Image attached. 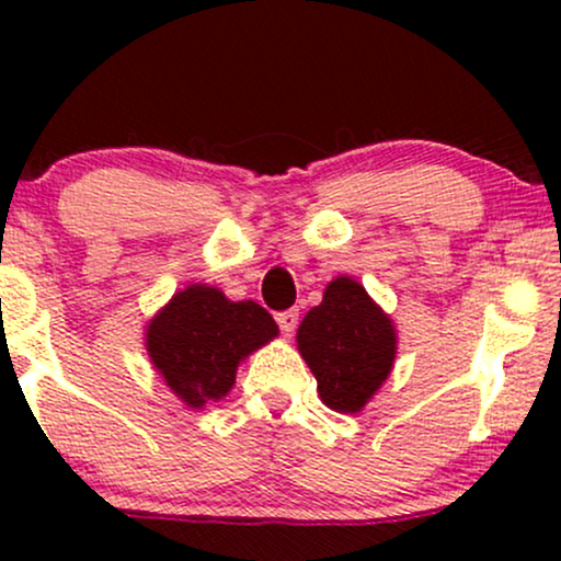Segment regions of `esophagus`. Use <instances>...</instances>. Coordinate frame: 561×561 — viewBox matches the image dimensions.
Returning a JSON list of instances; mask_svg holds the SVG:
<instances>
[{"instance_id":"34e87169","label":"esophagus","mask_w":561,"mask_h":561,"mask_svg":"<svg viewBox=\"0 0 561 561\" xmlns=\"http://www.w3.org/2000/svg\"><path fill=\"white\" fill-rule=\"evenodd\" d=\"M276 324H279L282 334H285V337H289V334L295 332V327H298V311H293V308H289V311L276 313Z\"/></svg>"}]
</instances>
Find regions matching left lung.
<instances>
[{
    "label": "left lung",
    "mask_w": 561,
    "mask_h": 561,
    "mask_svg": "<svg viewBox=\"0 0 561 561\" xmlns=\"http://www.w3.org/2000/svg\"><path fill=\"white\" fill-rule=\"evenodd\" d=\"M398 334L388 313L351 276H337L298 327V351L319 382L321 401L356 414L382 388Z\"/></svg>",
    "instance_id": "8db88e82"
}]
</instances>
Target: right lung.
Returning a JSON list of instances; mask_svg holds the SVG:
<instances>
[{"label": "right lung", "mask_w": 561, "mask_h": 561, "mask_svg": "<svg viewBox=\"0 0 561 561\" xmlns=\"http://www.w3.org/2000/svg\"><path fill=\"white\" fill-rule=\"evenodd\" d=\"M279 334L266 308L253 300H229L221 289L190 285L150 319L147 353L165 385L190 409L221 401L237 366Z\"/></svg>", "instance_id": "obj_1"}]
</instances>
